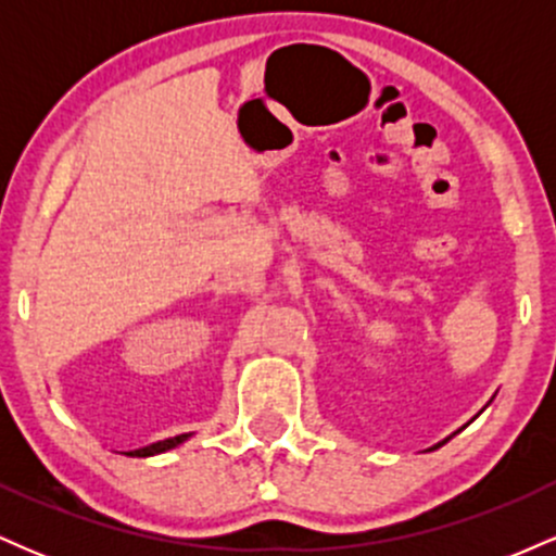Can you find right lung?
Here are the masks:
<instances>
[{
  "label": "right lung",
  "mask_w": 556,
  "mask_h": 556,
  "mask_svg": "<svg viewBox=\"0 0 556 556\" xmlns=\"http://www.w3.org/2000/svg\"><path fill=\"white\" fill-rule=\"evenodd\" d=\"M188 437H190V433H180V437L164 439V442H156V444H151V446H143V450H136V452H127V455H130V457H151V455H162V452L172 450V446L182 444L185 439H188Z\"/></svg>",
  "instance_id": "right-lung-1"
}]
</instances>
